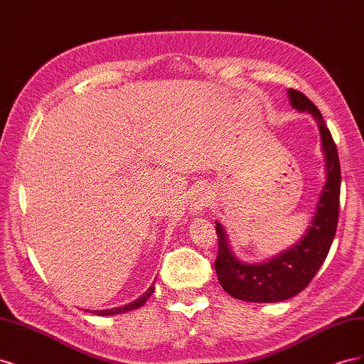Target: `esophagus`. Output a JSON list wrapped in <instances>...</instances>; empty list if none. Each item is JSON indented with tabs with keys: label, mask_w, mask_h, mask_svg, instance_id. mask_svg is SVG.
<instances>
[{
	"label": "esophagus",
	"mask_w": 364,
	"mask_h": 364,
	"mask_svg": "<svg viewBox=\"0 0 364 364\" xmlns=\"http://www.w3.org/2000/svg\"><path fill=\"white\" fill-rule=\"evenodd\" d=\"M208 205H209V193L206 190H199L193 196V200H191L193 213H202Z\"/></svg>",
	"instance_id": "obj_1"
}]
</instances>
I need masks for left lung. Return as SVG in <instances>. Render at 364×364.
I'll list each match as a JSON object with an SVG mask.
<instances>
[{"label": "left lung", "instance_id": "8db88e82", "mask_svg": "<svg viewBox=\"0 0 364 364\" xmlns=\"http://www.w3.org/2000/svg\"><path fill=\"white\" fill-rule=\"evenodd\" d=\"M291 106L311 114L321 130L326 182L318 197L311 226L301 241L267 262L246 264L230 252L223 226L215 222L218 253L214 262L223 290L246 302H281L299 294L323 264L337 230L340 203V162L336 142L316 105L296 90H289Z\"/></svg>", "mask_w": 364, "mask_h": 364}]
</instances>
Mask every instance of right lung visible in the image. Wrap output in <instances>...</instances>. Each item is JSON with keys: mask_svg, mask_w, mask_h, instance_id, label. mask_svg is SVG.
Instances as JSON below:
<instances>
[{"mask_svg": "<svg viewBox=\"0 0 364 364\" xmlns=\"http://www.w3.org/2000/svg\"><path fill=\"white\" fill-rule=\"evenodd\" d=\"M153 291H155V285H150V289L144 294L139 296L138 299L134 301V302H130V304L123 305V306H118V308H111V310H97V311H91V313L98 314V316H112V314H123V313H127V311H132V310H136V308H139L141 305L146 304V301L149 299V296H151Z\"/></svg>", "mask_w": 364, "mask_h": 364, "instance_id": "1", "label": "right lung"}]
</instances>
